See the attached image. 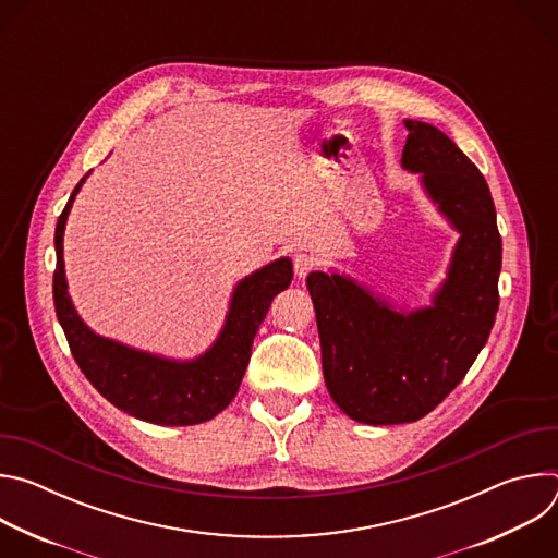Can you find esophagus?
<instances>
[{"instance_id": "obj_1", "label": "esophagus", "mask_w": 558, "mask_h": 558, "mask_svg": "<svg viewBox=\"0 0 558 558\" xmlns=\"http://www.w3.org/2000/svg\"><path fill=\"white\" fill-rule=\"evenodd\" d=\"M315 265H317V260H315V256H313V254L298 252V254L293 256V271H295V276H298V278H304L308 271H313V269H315Z\"/></svg>"}]
</instances>
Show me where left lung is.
I'll return each mask as SVG.
<instances>
[{"label": "left lung", "instance_id": "1", "mask_svg": "<svg viewBox=\"0 0 558 558\" xmlns=\"http://www.w3.org/2000/svg\"><path fill=\"white\" fill-rule=\"evenodd\" d=\"M402 166L461 233L433 306L395 311L351 278L313 271L306 287L333 402L355 422H417L486 347L499 308L501 235L484 174L435 125L404 121Z\"/></svg>", "mask_w": 558, "mask_h": 558}]
</instances>
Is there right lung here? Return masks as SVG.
<instances>
[{"instance_id":"add662e5","label":"right lung","mask_w":558,"mask_h":558,"mask_svg":"<svg viewBox=\"0 0 558 558\" xmlns=\"http://www.w3.org/2000/svg\"><path fill=\"white\" fill-rule=\"evenodd\" d=\"M84 181L86 177L74 187L54 229V311L74 362L110 404L136 420L161 426H194L216 417L229 407L243 381L256 331L271 300L291 284V260L280 258L238 282L218 340L192 362L166 360L99 338L76 315L63 271L65 218Z\"/></svg>"}]
</instances>
